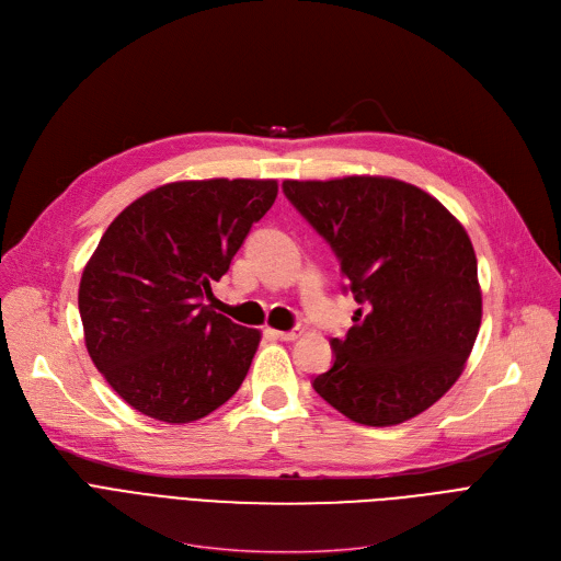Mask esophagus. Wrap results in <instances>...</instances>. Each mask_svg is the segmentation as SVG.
Instances as JSON below:
<instances>
[{
  "mask_svg": "<svg viewBox=\"0 0 561 561\" xmlns=\"http://www.w3.org/2000/svg\"><path fill=\"white\" fill-rule=\"evenodd\" d=\"M268 334H273L279 341H296L300 336L298 330H288V332H279V330H268Z\"/></svg>",
  "mask_w": 561,
  "mask_h": 561,
  "instance_id": "obj_1",
  "label": "esophagus"
}]
</instances>
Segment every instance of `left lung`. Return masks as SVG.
Segmentation results:
<instances>
[{"label": "left lung", "instance_id": "1", "mask_svg": "<svg viewBox=\"0 0 561 561\" xmlns=\"http://www.w3.org/2000/svg\"><path fill=\"white\" fill-rule=\"evenodd\" d=\"M330 243L355 311L316 393L350 421L389 427L419 416L463 370L482 322L478 259L461 222L391 176L282 184Z\"/></svg>", "mask_w": 561, "mask_h": 561}]
</instances>
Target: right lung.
Returning a JSON list of instances; mask_svg holds the SVG:
<instances>
[{
  "label": "right lung",
  "mask_w": 561,
  "mask_h": 561,
  "mask_svg": "<svg viewBox=\"0 0 561 561\" xmlns=\"http://www.w3.org/2000/svg\"><path fill=\"white\" fill-rule=\"evenodd\" d=\"M275 197V180L174 182L104 231L79 284L83 336L98 370L140 414L199 421L243 385L261 334L204 298Z\"/></svg>",
  "instance_id": "right-lung-1"
}]
</instances>
